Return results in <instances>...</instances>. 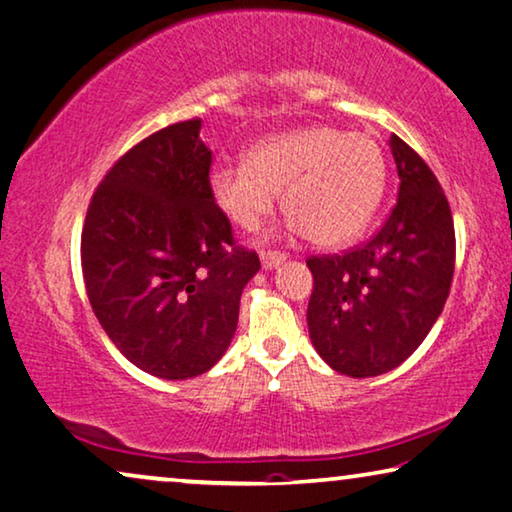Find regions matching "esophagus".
I'll return each mask as SVG.
<instances>
[{
    "label": "esophagus",
    "mask_w": 512,
    "mask_h": 512,
    "mask_svg": "<svg viewBox=\"0 0 512 512\" xmlns=\"http://www.w3.org/2000/svg\"><path fill=\"white\" fill-rule=\"evenodd\" d=\"M284 261H286V254H281V251H261V263L265 270L277 268V265H281Z\"/></svg>",
    "instance_id": "esophagus-1"
}]
</instances>
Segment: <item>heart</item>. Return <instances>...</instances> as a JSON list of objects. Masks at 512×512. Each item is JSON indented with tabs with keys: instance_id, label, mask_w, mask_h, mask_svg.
I'll use <instances>...</instances> for the list:
<instances>
[{
	"instance_id": "1",
	"label": "heart",
	"mask_w": 512,
	"mask_h": 512,
	"mask_svg": "<svg viewBox=\"0 0 512 512\" xmlns=\"http://www.w3.org/2000/svg\"><path fill=\"white\" fill-rule=\"evenodd\" d=\"M385 175V154L372 136L307 127L256 145L247 164L214 166L210 194L235 226L254 231L284 191L286 217L311 242L335 247L372 219Z\"/></svg>"
}]
</instances>
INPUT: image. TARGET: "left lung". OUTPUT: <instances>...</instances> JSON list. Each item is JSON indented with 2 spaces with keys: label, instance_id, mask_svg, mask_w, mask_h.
<instances>
[{
  "label": "left lung",
  "instance_id": "obj_1",
  "mask_svg": "<svg viewBox=\"0 0 512 512\" xmlns=\"http://www.w3.org/2000/svg\"><path fill=\"white\" fill-rule=\"evenodd\" d=\"M397 203L367 242L309 256L311 344L339 374L365 379L402 365L422 344L450 293L455 226L448 198L420 154L392 133Z\"/></svg>",
  "mask_w": 512,
  "mask_h": 512
}]
</instances>
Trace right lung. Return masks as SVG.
Wrapping results in <instances>:
<instances>
[{
	"mask_svg": "<svg viewBox=\"0 0 512 512\" xmlns=\"http://www.w3.org/2000/svg\"><path fill=\"white\" fill-rule=\"evenodd\" d=\"M201 120L140 140L96 187L80 238L87 298L124 358L159 379L217 365L261 270L210 194Z\"/></svg>",
	"mask_w": 512,
	"mask_h": 512,
	"instance_id": "obj_1",
	"label": "right lung"
}]
</instances>
